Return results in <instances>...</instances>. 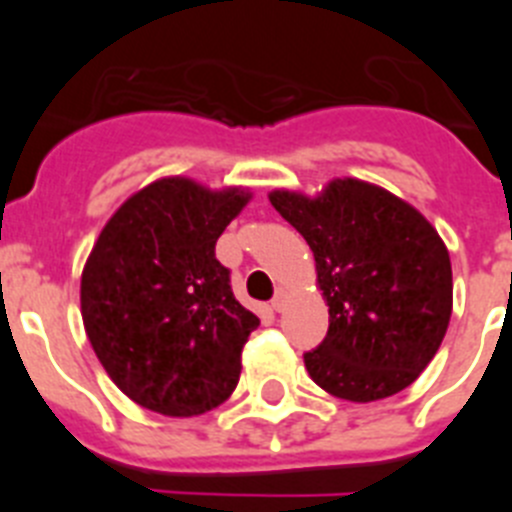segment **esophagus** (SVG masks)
<instances>
[{"instance_id": "1", "label": "esophagus", "mask_w": 512, "mask_h": 512, "mask_svg": "<svg viewBox=\"0 0 512 512\" xmlns=\"http://www.w3.org/2000/svg\"><path fill=\"white\" fill-rule=\"evenodd\" d=\"M284 305H287V295H284V289H277V295H274V300H271V307H274L277 312H282Z\"/></svg>"}]
</instances>
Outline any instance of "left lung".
I'll return each instance as SVG.
<instances>
[{"instance_id":"obj_1","label":"left lung","mask_w":512,"mask_h":512,"mask_svg":"<svg viewBox=\"0 0 512 512\" xmlns=\"http://www.w3.org/2000/svg\"><path fill=\"white\" fill-rule=\"evenodd\" d=\"M269 202L310 246L328 305V336L305 354L312 382L348 402L410 387L454 307L449 248L436 228L397 194L351 176L315 197L274 189Z\"/></svg>"}]
</instances>
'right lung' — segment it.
Returning a JSON list of instances; mask_svg holds the SVG:
<instances>
[{
	"instance_id": "1",
	"label": "right lung",
	"mask_w": 512,
	"mask_h": 512,
	"mask_svg": "<svg viewBox=\"0 0 512 512\" xmlns=\"http://www.w3.org/2000/svg\"><path fill=\"white\" fill-rule=\"evenodd\" d=\"M253 194L164 176L107 220L81 271V320L104 372L140 408L223 405L259 318L233 297L215 243Z\"/></svg>"
}]
</instances>
